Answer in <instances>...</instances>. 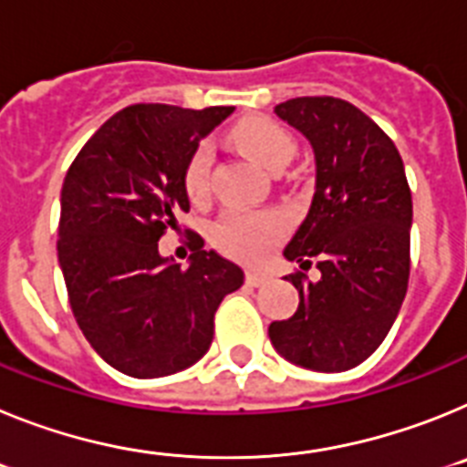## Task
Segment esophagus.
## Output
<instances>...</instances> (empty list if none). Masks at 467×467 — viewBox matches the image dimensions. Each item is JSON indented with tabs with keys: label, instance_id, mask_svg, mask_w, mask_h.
I'll list each match as a JSON object with an SVG mask.
<instances>
[{
	"label": "esophagus",
	"instance_id": "1",
	"mask_svg": "<svg viewBox=\"0 0 467 467\" xmlns=\"http://www.w3.org/2000/svg\"><path fill=\"white\" fill-rule=\"evenodd\" d=\"M267 282H270L267 275L256 273V270H249V273H246V284H249V286H265Z\"/></svg>",
	"mask_w": 467,
	"mask_h": 467
}]
</instances>
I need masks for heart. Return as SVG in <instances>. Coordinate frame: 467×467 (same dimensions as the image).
<instances>
[{"label":"heart","mask_w":467,"mask_h":467,"mask_svg":"<svg viewBox=\"0 0 467 467\" xmlns=\"http://www.w3.org/2000/svg\"><path fill=\"white\" fill-rule=\"evenodd\" d=\"M234 143L244 150L270 171H277L289 164L296 152V143L291 133L267 117H251L239 121L233 129ZM213 164V150L209 143H200L190 155L183 171V188L192 202H204L209 194V176ZM289 223L279 211H244L233 209L223 213L221 221L213 225V242L228 256L239 261L256 263L275 249L279 239L286 234Z\"/></svg>","instance_id":"heart-1"}]
</instances>
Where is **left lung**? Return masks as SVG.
Instances as JSON below:
<instances>
[{"instance_id":"1","label":"left lung","mask_w":467,"mask_h":467,"mask_svg":"<svg viewBox=\"0 0 467 467\" xmlns=\"http://www.w3.org/2000/svg\"><path fill=\"white\" fill-rule=\"evenodd\" d=\"M275 112L310 140L317 166L310 211L284 256L303 270L317 258L322 277L289 275L301 303L267 334L289 362L348 371L383 343L407 296L413 209L402 157L348 100L306 96Z\"/></svg>"}]
</instances>
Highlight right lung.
<instances>
[{
    "label": "right lung",
    "instance_id": "add662e5",
    "mask_svg": "<svg viewBox=\"0 0 467 467\" xmlns=\"http://www.w3.org/2000/svg\"><path fill=\"white\" fill-rule=\"evenodd\" d=\"M234 108L129 105L87 140L60 192L58 263L72 315L105 362L133 379L188 368L213 340V315L244 284L234 263L192 234L188 267L157 242L190 211L183 171Z\"/></svg>",
    "mask_w": 467,
    "mask_h": 467
}]
</instances>
